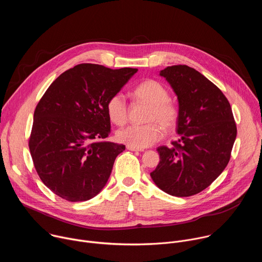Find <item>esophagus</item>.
I'll use <instances>...</instances> for the list:
<instances>
[{"label":"esophagus","instance_id":"34e87169","mask_svg":"<svg viewBox=\"0 0 262 262\" xmlns=\"http://www.w3.org/2000/svg\"><path fill=\"white\" fill-rule=\"evenodd\" d=\"M126 148L128 149V150H130V151H143V149L135 148V147H132V146H126Z\"/></svg>","mask_w":262,"mask_h":262}]
</instances>
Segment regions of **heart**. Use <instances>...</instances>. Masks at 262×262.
Segmentation results:
<instances>
[{
    "mask_svg": "<svg viewBox=\"0 0 262 262\" xmlns=\"http://www.w3.org/2000/svg\"><path fill=\"white\" fill-rule=\"evenodd\" d=\"M133 96L149 105L146 121L143 125L132 124L119 129L117 140L135 148H146L159 142L163 138V129H173L179 118L177 105L169 99L168 89L156 80H145L134 90ZM106 115L111 122L123 125L127 121L128 106L121 93L112 95L105 105Z\"/></svg>",
    "mask_w": 262,
    "mask_h": 262,
    "instance_id": "1",
    "label": "heart"
}]
</instances>
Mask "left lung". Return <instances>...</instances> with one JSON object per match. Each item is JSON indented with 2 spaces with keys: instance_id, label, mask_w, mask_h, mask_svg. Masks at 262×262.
<instances>
[{
  "instance_id": "1",
  "label": "left lung",
  "mask_w": 262,
  "mask_h": 262,
  "mask_svg": "<svg viewBox=\"0 0 262 262\" xmlns=\"http://www.w3.org/2000/svg\"><path fill=\"white\" fill-rule=\"evenodd\" d=\"M177 95L178 140L160 146V163L150 176L165 193L176 197L196 195L224 171L236 138L230 103L203 74L186 65L161 70Z\"/></svg>"
}]
</instances>
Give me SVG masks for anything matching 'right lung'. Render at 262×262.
<instances>
[{
  "mask_svg": "<svg viewBox=\"0 0 262 262\" xmlns=\"http://www.w3.org/2000/svg\"><path fill=\"white\" fill-rule=\"evenodd\" d=\"M138 71L83 63L51 84L34 112L29 148L37 174L57 196L86 201L105 185L125 146L111 133L105 105Z\"/></svg>",
  "mask_w": 262,
  "mask_h": 262,
  "instance_id": "1",
  "label": "right lung"
}]
</instances>
